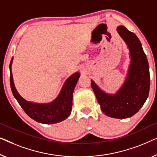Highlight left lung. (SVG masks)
<instances>
[{"instance_id": "obj_1", "label": "left lung", "mask_w": 157, "mask_h": 157, "mask_svg": "<svg viewBox=\"0 0 157 157\" xmlns=\"http://www.w3.org/2000/svg\"><path fill=\"white\" fill-rule=\"evenodd\" d=\"M117 30L127 43L131 57L124 83L114 94L105 93L93 80L91 81V86L101 111L106 115L124 119L135 114L147 100L150 87L149 67L147 56L136 35L122 25L119 26Z\"/></svg>"}]
</instances>
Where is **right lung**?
I'll return each mask as SVG.
<instances>
[{"mask_svg": "<svg viewBox=\"0 0 157 157\" xmlns=\"http://www.w3.org/2000/svg\"><path fill=\"white\" fill-rule=\"evenodd\" d=\"M10 63V84L13 96L23 108L24 112L37 122L42 124H55L65 120L71 113L72 94L79 78V72H75L68 78L64 84L60 93L53 101L48 104H37L25 100L20 95L13 82L11 65Z\"/></svg>", "mask_w": 157, "mask_h": 157, "instance_id": "obj_1", "label": "right lung"}]
</instances>
